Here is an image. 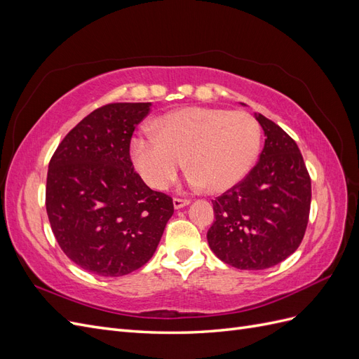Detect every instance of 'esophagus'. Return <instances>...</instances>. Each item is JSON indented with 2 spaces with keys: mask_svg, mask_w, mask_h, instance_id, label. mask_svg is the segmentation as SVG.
Segmentation results:
<instances>
[{
  "mask_svg": "<svg viewBox=\"0 0 359 359\" xmlns=\"http://www.w3.org/2000/svg\"><path fill=\"white\" fill-rule=\"evenodd\" d=\"M190 201L189 199H181V198H173V206H175V210L182 208V206L189 205Z\"/></svg>",
  "mask_w": 359,
  "mask_h": 359,
  "instance_id": "34e87169",
  "label": "esophagus"
}]
</instances>
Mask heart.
I'll return each mask as SVG.
<instances>
[{
	"mask_svg": "<svg viewBox=\"0 0 359 359\" xmlns=\"http://www.w3.org/2000/svg\"><path fill=\"white\" fill-rule=\"evenodd\" d=\"M154 135H137L130 144L133 165L144 181L165 190L186 161L193 187L223 193L235 187L259 154L260 126L248 112L190 106L153 123Z\"/></svg>",
	"mask_w": 359,
	"mask_h": 359,
	"instance_id": "obj_1",
	"label": "heart"
}]
</instances>
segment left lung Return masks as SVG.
Instances as JSON below:
<instances>
[{"instance_id": "left-lung-1", "label": "left lung", "mask_w": 359, "mask_h": 359, "mask_svg": "<svg viewBox=\"0 0 359 359\" xmlns=\"http://www.w3.org/2000/svg\"><path fill=\"white\" fill-rule=\"evenodd\" d=\"M256 119L266 136L260 158L212 201L215 222L206 233L214 255L238 269L283 262L299 247L310 215L311 180L297 142L262 114Z\"/></svg>"}]
</instances>
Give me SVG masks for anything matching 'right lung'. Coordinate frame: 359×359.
<instances>
[{"mask_svg":"<svg viewBox=\"0 0 359 359\" xmlns=\"http://www.w3.org/2000/svg\"><path fill=\"white\" fill-rule=\"evenodd\" d=\"M151 103H109L86 115L53 153L46 180L52 232L76 265L119 277L153 257L173 202L135 172L130 140Z\"/></svg>","mask_w":359,"mask_h":359,"instance_id":"add662e5","label":"right lung"}]
</instances>
